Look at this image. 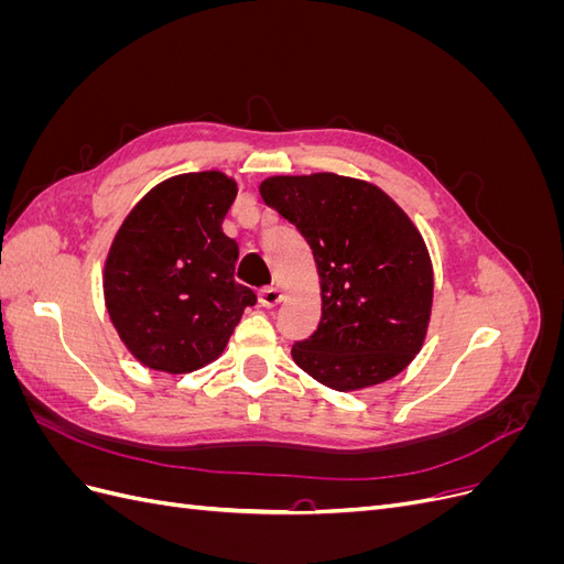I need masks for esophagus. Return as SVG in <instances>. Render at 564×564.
Segmentation results:
<instances>
[{
	"label": "esophagus",
	"instance_id": "obj_1",
	"mask_svg": "<svg viewBox=\"0 0 564 564\" xmlns=\"http://www.w3.org/2000/svg\"><path fill=\"white\" fill-rule=\"evenodd\" d=\"M282 292L278 286H263L259 292V303L263 305V308H275V305L282 303Z\"/></svg>",
	"mask_w": 564,
	"mask_h": 564
}]
</instances>
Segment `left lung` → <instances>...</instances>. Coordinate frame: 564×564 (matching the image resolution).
I'll return each instance as SVG.
<instances>
[{
    "mask_svg": "<svg viewBox=\"0 0 564 564\" xmlns=\"http://www.w3.org/2000/svg\"><path fill=\"white\" fill-rule=\"evenodd\" d=\"M259 191L317 263L322 317L292 348L294 362L340 392L400 373L423 346L433 305V265L416 226L381 187L348 176H270Z\"/></svg>",
    "mask_w": 564,
    "mask_h": 564,
    "instance_id": "8db88e82",
    "label": "left lung"
}]
</instances>
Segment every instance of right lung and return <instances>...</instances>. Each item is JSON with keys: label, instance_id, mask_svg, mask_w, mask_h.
<instances>
[{"label": "right lung", "instance_id": "obj_1", "mask_svg": "<svg viewBox=\"0 0 564 564\" xmlns=\"http://www.w3.org/2000/svg\"><path fill=\"white\" fill-rule=\"evenodd\" d=\"M237 183L220 172L166 178L135 204L106 259V308L141 365L187 373L214 362L245 308L237 242L220 228Z\"/></svg>", "mask_w": 564, "mask_h": 564}]
</instances>
